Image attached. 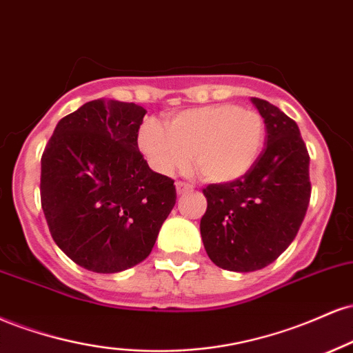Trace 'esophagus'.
Masks as SVG:
<instances>
[{"instance_id":"obj_1","label":"esophagus","mask_w":353,"mask_h":353,"mask_svg":"<svg viewBox=\"0 0 353 353\" xmlns=\"http://www.w3.org/2000/svg\"><path fill=\"white\" fill-rule=\"evenodd\" d=\"M188 192H193L192 185L183 183V181H176V193L178 194H183V193H188Z\"/></svg>"}]
</instances>
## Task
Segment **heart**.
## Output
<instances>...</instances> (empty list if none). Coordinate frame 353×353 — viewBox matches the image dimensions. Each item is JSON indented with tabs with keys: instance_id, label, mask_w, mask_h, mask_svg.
I'll return each instance as SVG.
<instances>
[{
	"instance_id": "obj_1",
	"label": "heart",
	"mask_w": 353,
	"mask_h": 353,
	"mask_svg": "<svg viewBox=\"0 0 353 353\" xmlns=\"http://www.w3.org/2000/svg\"><path fill=\"white\" fill-rule=\"evenodd\" d=\"M259 114L233 103L183 110L170 120L168 130L155 119L139 130V148L161 175L194 167L205 180L230 183L246 175L264 147Z\"/></svg>"
}]
</instances>
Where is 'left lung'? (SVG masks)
<instances>
[{
  "label": "left lung",
  "mask_w": 353,
  "mask_h": 353,
  "mask_svg": "<svg viewBox=\"0 0 353 353\" xmlns=\"http://www.w3.org/2000/svg\"><path fill=\"white\" fill-rule=\"evenodd\" d=\"M266 125V147L246 175L208 185L201 239L218 268L251 272L269 266L294 241L310 200L309 153L283 110L251 97Z\"/></svg>",
  "instance_id": "1"
}]
</instances>
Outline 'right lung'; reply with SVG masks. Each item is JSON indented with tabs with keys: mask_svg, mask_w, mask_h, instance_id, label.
I'll return each instance as SVG.
<instances>
[{
	"mask_svg": "<svg viewBox=\"0 0 353 353\" xmlns=\"http://www.w3.org/2000/svg\"><path fill=\"white\" fill-rule=\"evenodd\" d=\"M147 110L97 99L59 120L41 159V205L49 231L81 268L114 274L152 252L176 201L137 137Z\"/></svg>",
	"mask_w": 353,
	"mask_h": 353,
	"instance_id": "right-lung-1",
	"label": "right lung"
}]
</instances>
